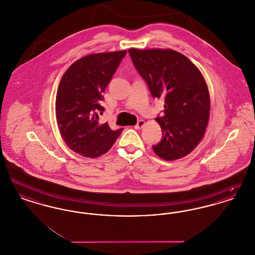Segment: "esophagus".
Returning a JSON list of instances; mask_svg holds the SVG:
<instances>
[{
  "label": "esophagus",
  "instance_id": "1",
  "mask_svg": "<svg viewBox=\"0 0 255 255\" xmlns=\"http://www.w3.org/2000/svg\"><path fill=\"white\" fill-rule=\"evenodd\" d=\"M144 124H145V122L142 121V120H140V121H138L137 123L134 125V129H136V130L141 129V128L144 126Z\"/></svg>",
  "mask_w": 255,
  "mask_h": 255
}]
</instances>
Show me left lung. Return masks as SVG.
Returning a JSON list of instances; mask_svg holds the SVG:
<instances>
[{"instance_id": "obj_1", "label": "left lung", "mask_w": 255, "mask_h": 255, "mask_svg": "<svg viewBox=\"0 0 255 255\" xmlns=\"http://www.w3.org/2000/svg\"><path fill=\"white\" fill-rule=\"evenodd\" d=\"M133 66L154 97L164 98L156 121L162 136L154 152L165 160L191 153L206 132L210 100L206 80L194 64L173 49H130Z\"/></svg>"}]
</instances>
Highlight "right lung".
I'll use <instances>...</instances> for the list:
<instances>
[{
    "label": "right lung",
    "instance_id": "add662e5",
    "mask_svg": "<svg viewBox=\"0 0 255 255\" xmlns=\"http://www.w3.org/2000/svg\"><path fill=\"white\" fill-rule=\"evenodd\" d=\"M126 50L90 54L75 61L62 76L56 95V120L61 135L75 153L97 158L108 152L123 129L101 124L103 93Z\"/></svg>",
    "mask_w": 255,
    "mask_h": 255
}]
</instances>
